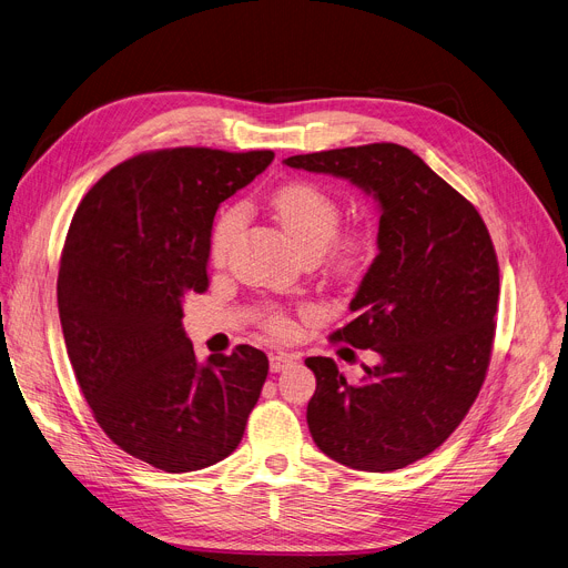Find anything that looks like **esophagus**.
<instances>
[{
	"instance_id": "esophagus-1",
	"label": "esophagus",
	"mask_w": 568,
	"mask_h": 568,
	"mask_svg": "<svg viewBox=\"0 0 568 568\" xmlns=\"http://www.w3.org/2000/svg\"><path fill=\"white\" fill-rule=\"evenodd\" d=\"M294 361H296V358L290 356V354H272V356H270V367H272V372H281V369L290 367Z\"/></svg>"
}]
</instances>
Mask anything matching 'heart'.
Segmentation results:
<instances>
[{
  "instance_id": "b5f03b06",
  "label": "heart",
  "mask_w": 568,
  "mask_h": 568,
  "mask_svg": "<svg viewBox=\"0 0 568 568\" xmlns=\"http://www.w3.org/2000/svg\"><path fill=\"white\" fill-rule=\"evenodd\" d=\"M270 203L292 244L306 257L324 251L328 270L335 276H354L374 255V235L367 229L337 235L339 223H343V205L324 186L313 182H290L276 189ZM242 223L244 210L240 205L219 212L210 233V257L214 262L229 257ZM264 326L276 337H287L294 328L285 313H272Z\"/></svg>"
}]
</instances>
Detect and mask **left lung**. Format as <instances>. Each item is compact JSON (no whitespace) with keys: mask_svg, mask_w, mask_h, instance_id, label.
I'll return each mask as SVG.
<instances>
[{"mask_svg":"<svg viewBox=\"0 0 568 568\" xmlns=\"http://www.w3.org/2000/svg\"><path fill=\"white\" fill-rule=\"evenodd\" d=\"M345 178L382 207L379 255L331 339L372 349L349 384L333 358L313 356L308 429L333 462L390 473L427 457L466 418L490 363L500 294L494 242L470 201L413 150L367 143L285 160Z\"/></svg>","mask_w":568,"mask_h":568,"instance_id":"8db88e82","label":"left lung"}]
</instances>
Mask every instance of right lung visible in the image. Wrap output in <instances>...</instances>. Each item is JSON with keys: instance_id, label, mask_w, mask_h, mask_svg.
Here are the masks:
<instances>
[{"instance_id": "obj_1", "label": "right lung", "mask_w": 568, "mask_h": 568, "mask_svg": "<svg viewBox=\"0 0 568 568\" xmlns=\"http://www.w3.org/2000/svg\"><path fill=\"white\" fill-rule=\"evenodd\" d=\"M272 150L169 148L104 173L72 216L57 281L68 358L95 423L123 452L192 473L240 445L270 361L240 345L199 361L182 301L210 285L219 205Z\"/></svg>"}]
</instances>
